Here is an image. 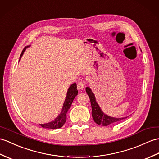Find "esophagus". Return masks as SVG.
Masks as SVG:
<instances>
[{"label":"esophagus","instance_id":"esophagus-1","mask_svg":"<svg viewBox=\"0 0 159 159\" xmlns=\"http://www.w3.org/2000/svg\"><path fill=\"white\" fill-rule=\"evenodd\" d=\"M85 84H86L85 80H84L83 79H80L78 82V83H77V88H78V89L82 90L83 89L84 87Z\"/></svg>","mask_w":159,"mask_h":159}]
</instances>
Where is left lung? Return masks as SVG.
<instances>
[{"label":"left lung","mask_w":159,"mask_h":159,"mask_svg":"<svg viewBox=\"0 0 159 159\" xmlns=\"http://www.w3.org/2000/svg\"><path fill=\"white\" fill-rule=\"evenodd\" d=\"M86 92L90 99L92 108V116H93L94 121L98 125H102V126H108V125H113L127 118H114L106 115L99 108L96 100H95V95L89 87H86Z\"/></svg>","instance_id":"left-lung-1"}]
</instances>
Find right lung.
<instances>
[{"label":"right lung","mask_w":159,"mask_h":159,"mask_svg":"<svg viewBox=\"0 0 159 159\" xmlns=\"http://www.w3.org/2000/svg\"><path fill=\"white\" fill-rule=\"evenodd\" d=\"M28 47V46L25 47L24 50L22 51V53L20 55V60L21 57L22 55H23L24 52L25 51V49H26ZM77 94H78V90L76 89V84L73 83L72 84H71L70 87L68 88V90L67 92V95H66L65 102L64 103V105H63V108H62V110H61V113L59 114L58 116L54 120L50 122V123H45V124H40V126L43 128L51 129H56L61 128L66 123V114H67V112H68V110L70 109V108L74 99L75 98Z\"/></svg>","instance_id":"obj_1"}]
</instances>
